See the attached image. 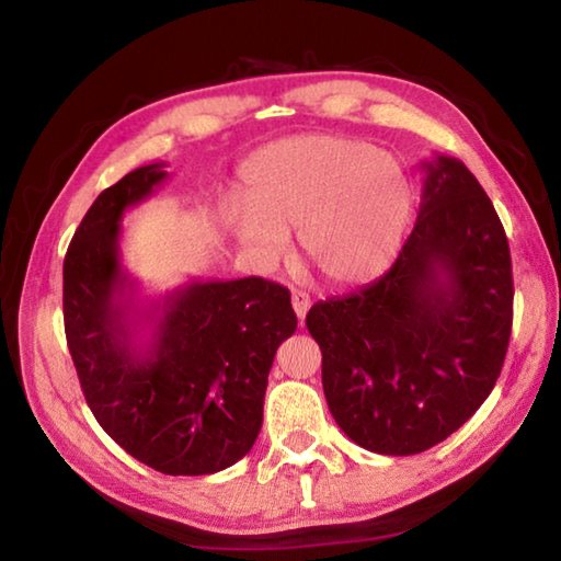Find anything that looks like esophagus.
Returning a JSON list of instances; mask_svg holds the SVG:
<instances>
[{
	"label": "esophagus",
	"mask_w": 561,
	"mask_h": 561,
	"mask_svg": "<svg viewBox=\"0 0 561 561\" xmlns=\"http://www.w3.org/2000/svg\"><path fill=\"white\" fill-rule=\"evenodd\" d=\"M291 307H294V311H297L299 321H304V317H307V311H309V307H311V297H309L307 291L294 289V291H291Z\"/></svg>",
	"instance_id": "1"
}]
</instances>
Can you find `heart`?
Segmentation results:
<instances>
[{
	"label": "heart",
	"instance_id": "heart-1",
	"mask_svg": "<svg viewBox=\"0 0 561 561\" xmlns=\"http://www.w3.org/2000/svg\"><path fill=\"white\" fill-rule=\"evenodd\" d=\"M242 201L225 222L250 262L274 267L297 230L304 257L327 279L356 284L396 257L413 185L401 160L364 140L297 136L250 158Z\"/></svg>",
	"mask_w": 561,
	"mask_h": 561
}]
</instances>
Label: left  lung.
Listing matches in <instances>:
<instances>
[{"label":"left lung","mask_w":561,"mask_h":561,"mask_svg":"<svg viewBox=\"0 0 561 561\" xmlns=\"http://www.w3.org/2000/svg\"><path fill=\"white\" fill-rule=\"evenodd\" d=\"M421 213L383 277L309 309L329 411L351 440L415 455L485 403L512 331V260L458 158L423 163Z\"/></svg>","instance_id":"1"}]
</instances>
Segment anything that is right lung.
<instances>
[{"instance_id": "1", "label": "right lung", "mask_w": 561, "mask_h": 561, "mask_svg": "<svg viewBox=\"0 0 561 561\" xmlns=\"http://www.w3.org/2000/svg\"><path fill=\"white\" fill-rule=\"evenodd\" d=\"M165 178L163 163L136 168L89 207L64 260V329L91 413L123 450L165 474H210L257 440L272 360L297 314L289 289L262 277L195 279L138 307L121 220Z\"/></svg>"}]
</instances>
